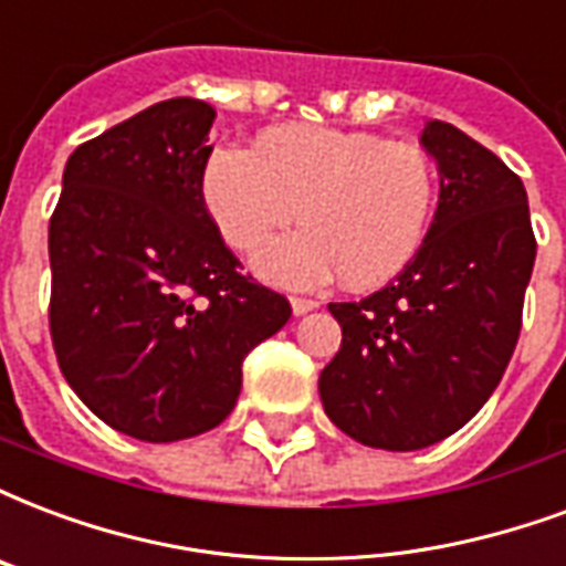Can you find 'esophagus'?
I'll use <instances>...</instances> for the list:
<instances>
[{
	"label": "esophagus",
	"mask_w": 566,
	"mask_h": 566,
	"mask_svg": "<svg viewBox=\"0 0 566 566\" xmlns=\"http://www.w3.org/2000/svg\"><path fill=\"white\" fill-rule=\"evenodd\" d=\"M318 301L313 298H292V313L295 316H304V313H310V310H316Z\"/></svg>",
	"instance_id": "obj_1"
}]
</instances>
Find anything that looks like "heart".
<instances>
[{
	"label": "heart",
	"mask_w": 566,
	"mask_h": 566,
	"mask_svg": "<svg viewBox=\"0 0 566 566\" xmlns=\"http://www.w3.org/2000/svg\"><path fill=\"white\" fill-rule=\"evenodd\" d=\"M202 199L229 248L253 253L295 214L307 227L280 238L256 271L283 289L385 286L418 256L436 211V169L411 143L367 130L283 125L253 151L220 146L202 167Z\"/></svg>",
	"instance_id": "heart-1"
}]
</instances>
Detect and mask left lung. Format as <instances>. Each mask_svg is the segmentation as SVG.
<instances>
[{
	"label": "left lung",
	"mask_w": 566,
	"mask_h": 566,
	"mask_svg": "<svg viewBox=\"0 0 566 566\" xmlns=\"http://www.w3.org/2000/svg\"><path fill=\"white\" fill-rule=\"evenodd\" d=\"M441 193L427 241L364 301L328 304L343 343L318 376L328 418L360 444L420 450L499 388L522 331L537 241L520 176L460 127L429 122Z\"/></svg>",
	"instance_id": "1"
}]
</instances>
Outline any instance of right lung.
<instances>
[{
  "label": "right lung",
  "instance_id": "1",
  "mask_svg": "<svg viewBox=\"0 0 566 566\" xmlns=\"http://www.w3.org/2000/svg\"><path fill=\"white\" fill-rule=\"evenodd\" d=\"M214 109L172 97L67 157L50 218V337L97 418L139 441L227 420L241 364L292 316L241 274L202 199Z\"/></svg>",
  "mask_w": 566,
  "mask_h": 566
}]
</instances>
